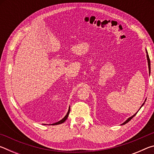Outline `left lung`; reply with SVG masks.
Here are the masks:
<instances>
[{
    "label": "left lung",
    "mask_w": 154,
    "mask_h": 154,
    "mask_svg": "<svg viewBox=\"0 0 154 154\" xmlns=\"http://www.w3.org/2000/svg\"><path fill=\"white\" fill-rule=\"evenodd\" d=\"M146 53H147V62H148V67H149V73L150 74V71H151V67H150V60H149V55H148V53H147V49H146ZM144 103H143V105H142V106H143V105H144ZM137 111V112H138ZM137 112L136 113H135L134 115H133V116H132V117H130V118H129L128 119H126V121H125L123 124H126V123H128V122L130 119H131L132 118H133V117H134L135 116H136V114L137 113Z\"/></svg>",
    "instance_id": "left-lung-1"
}]
</instances>
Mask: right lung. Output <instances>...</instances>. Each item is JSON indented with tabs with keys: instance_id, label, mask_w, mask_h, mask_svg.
<instances>
[{
	"instance_id": "obj_1",
	"label": "right lung",
	"mask_w": 154,
	"mask_h": 154,
	"mask_svg": "<svg viewBox=\"0 0 154 154\" xmlns=\"http://www.w3.org/2000/svg\"><path fill=\"white\" fill-rule=\"evenodd\" d=\"M69 112H70V107H69V111H68L66 115V116H65V117H64V118L63 119H61L60 121H59V122H56V123L52 124H51V125H58V124H62V123H63V122H64L66 120V119H67V118H68V116H69ZM49 125H50V124H49Z\"/></svg>"
}]
</instances>
